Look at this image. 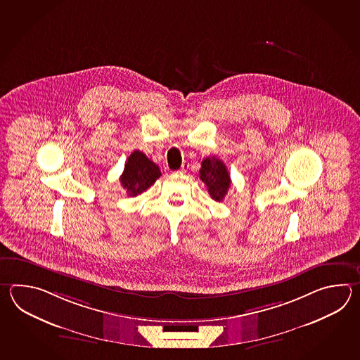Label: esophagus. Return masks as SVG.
<instances>
[{
    "label": "esophagus",
    "instance_id": "1",
    "mask_svg": "<svg viewBox=\"0 0 360 360\" xmlns=\"http://www.w3.org/2000/svg\"><path fill=\"white\" fill-rule=\"evenodd\" d=\"M188 169H189V163H188V162H184L183 165H181V167H180V169H179V171H180V172H186V171H188Z\"/></svg>",
    "mask_w": 360,
    "mask_h": 360
}]
</instances>
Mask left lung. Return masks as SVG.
I'll use <instances>...</instances> for the list:
<instances>
[{
  "label": "left lung",
  "mask_w": 360,
  "mask_h": 360,
  "mask_svg": "<svg viewBox=\"0 0 360 360\" xmlns=\"http://www.w3.org/2000/svg\"><path fill=\"white\" fill-rule=\"evenodd\" d=\"M199 179L206 185L211 198L217 202L222 200L226 195L231 184L226 166L216 157H207L202 161Z\"/></svg>",
  "instance_id": "1"
}]
</instances>
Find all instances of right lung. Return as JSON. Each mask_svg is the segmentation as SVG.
Returning a JSON list of instances; mask_svg holds the SVG:
<instances>
[{"instance_id": "add662e5", "label": "right lung", "mask_w": 360, "mask_h": 360, "mask_svg": "<svg viewBox=\"0 0 360 360\" xmlns=\"http://www.w3.org/2000/svg\"><path fill=\"white\" fill-rule=\"evenodd\" d=\"M160 176V167L153 161H150L143 152L135 150L127 158L120 180L127 191V195L136 197L146 191L150 185H153Z\"/></svg>"}]
</instances>
